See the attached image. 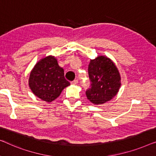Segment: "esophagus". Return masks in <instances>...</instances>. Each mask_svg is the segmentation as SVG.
I'll return each mask as SVG.
<instances>
[{
  "mask_svg": "<svg viewBox=\"0 0 156 156\" xmlns=\"http://www.w3.org/2000/svg\"><path fill=\"white\" fill-rule=\"evenodd\" d=\"M78 80H77V79H75V80H73L71 82V84H73V85H76V84H78Z\"/></svg>",
  "mask_w": 156,
  "mask_h": 156,
  "instance_id": "34e87169",
  "label": "esophagus"
}]
</instances>
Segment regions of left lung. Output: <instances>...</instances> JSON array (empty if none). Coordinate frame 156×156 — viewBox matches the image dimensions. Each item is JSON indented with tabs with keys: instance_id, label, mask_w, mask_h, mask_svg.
Instances as JSON below:
<instances>
[{
	"instance_id": "8db88e82",
	"label": "left lung",
	"mask_w": 156,
	"mask_h": 156,
	"mask_svg": "<svg viewBox=\"0 0 156 156\" xmlns=\"http://www.w3.org/2000/svg\"><path fill=\"white\" fill-rule=\"evenodd\" d=\"M90 86L85 91L87 98L95 105L109 101L117 95L121 86L117 68L106 56H98L88 66Z\"/></svg>"
}]
</instances>
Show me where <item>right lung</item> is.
Listing matches in <instances>:
<instances>
[{"label":"right lung","mask_w":156,"mask_h":156,"mask_svg":"<svg viewBox=\"0 0 156 156\" xmlns=\"http://www.w3.org/2000/svg\"><path fill=\"white\" fill-rule=\"evenodd\" d=\"M70 83L54 56H47L34 66L30 73L29 85L37 97L51 102L58 97Z\"/></svg>","instance_id":"1"}]
</instances>
